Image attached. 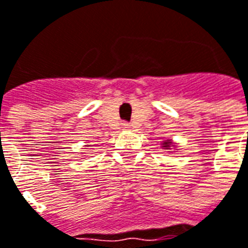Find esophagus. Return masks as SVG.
I'll use <instances>...</instances> for the list:
<instances>
[{
    "label": "esophagus",
    "instance_id": "1",
    "mask_svg": "<svg viewBox=\"0 0 248 248\" xmlns=\"http://www.w3.org/2000/svg\"><path fill=\"white\" fill-rule=\"evenodd\" d=\"M121 127H123V128H124V129H128L129 128V124H128V123H123V124H121Z\"/></svg>",
    "mask_w": 248,
    "mask_h": 248
}]
</instances>
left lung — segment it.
Segmentation results:
<instances>
[{
    "label": "left lung",
    "mask_w": 248,
    "mask_h": 248,
    "mask_svg": "<svg viewBox=\"0 0 248 248\" xmlns=\"http://www.w3.org/2000/svg\"><path fill=\"white\" fill-rule=\"evenodd\" d=\"M171 146H174L171 139H167V140H164V142H163V148L164 149H171Z\"/></svg>",
    "instance_id": "left-lung-1"
}]
</instances>
